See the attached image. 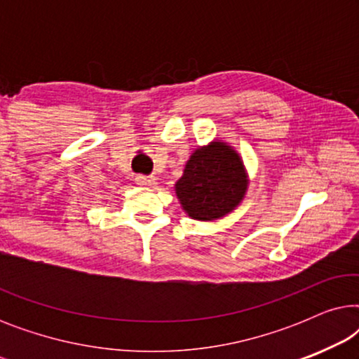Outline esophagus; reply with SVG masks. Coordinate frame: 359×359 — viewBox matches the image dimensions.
<instances>
[{"label": "esophagus", "mask_w": 359, "mask_h": 359, "mask_svg": "<svg viewBox=\"0 0 359 359\" xmlns=\"http://www.w3.org/2000/svg\"><path fill=\"white\" fill-rule=\"evenodd\" d=\"M135 183L142 186V188H154L156 184V178L155 176H144V175H139L135 178Z\"/></svg>", "instance_id": "1"}]
</instances>
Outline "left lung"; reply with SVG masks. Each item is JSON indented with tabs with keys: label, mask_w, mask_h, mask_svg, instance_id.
Here are the masks:
<instances>
[{
	"label": "left lung",
	"mask_w": 359,
	"mask_h": 359,
	"mask_svg": "<svg viewBox=\"0 0 359 359\" xmlns=\"http://www.w3.org/2000/svg\"><path fill=\"white\" fill-rule=\"evenodd\" d=\"M248 186V171L238 151L214 139L191 154L175 193L188 217L214 222L242 205Z\"/></svg>",
	"instance_id": "left-lung-1"
}]
</instances>
